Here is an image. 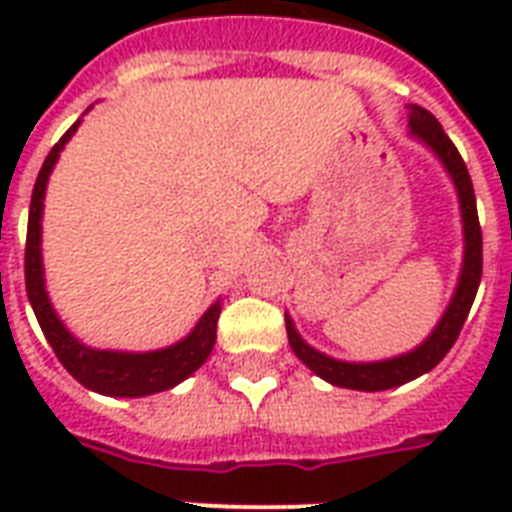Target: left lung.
Here are the masks:
<instances>
[{"label":"left lung","mask_w":512,"mask_h":512,"mask_svg":"<svg viewBox=\"0 0 512 512\" xmlns=\"http://www.w3.org/2000/svg\"><path fill=\"white\" fill-rule=\"evenodd\" d=\"M409 127H412V135H417L422 143H428L436 151L438 159L446 164V170L452 175L454 185H457L462 223H465V265H462L460 284H457L452 303L446 308L444 319L438 321L433 335L422 342L420 348H414L406 356L388 358V361H374V364H348V361H335V358L313 350L303 337L297 335L295 324L287 316V337L292 350H295V356L311 372L319 374L321 380L332 382L337 388L388 390L430 372L452 350V345L460 337L462 324L468 319L470 305L476 300L478 284H481V271H484V239H481L476 193H473V180L468 175V167L462 162L457 146L449 140L444 127L438 124V119L430 111H425L420 106H409Z\"/></svg>","instance_id":"1"}]
</instances>
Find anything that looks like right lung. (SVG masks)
<instances>
[{"instance_id":"obj_1","label":"right lung","mask_w":512,"mask_h":512,"mask_svg":"<svg viewBox=\"0 0 512 512\" xmlns=\"http://www.w3.org/2000/svg\"><path fill=\"white\" fill-rule=\"evenodd\" d=\"M79 122L68 127L63 138L52 146V151L44 159L42 170L36 175L34 193H31V209H28V231H26V292L31 300V308L36 313V321L42 327L44 337L55 350L58 361L68 369V374L79 380L84 388L103 393V396H124L138 398L151 396L159 390L175 388L177 382H183L188 374L199 369L207 356L215 348L217 337V319H220V303L209 308L201 321L196 324L191 335L180 340L172 348L154 350V353H116V350H92L71 337L60 319L52 311L47 292H44L42 279V199L47 188V177L58 162V154L74 135Z\"/></svg>"}]
</instances>
